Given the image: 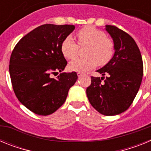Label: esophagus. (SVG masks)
Returning a JSON list of instances; mask_svg holds the SVG:
<instances>
[{
	"label": "esophagus",
	"mask_w": 151,
	"mask_h": 151,
	"mask_svg": "<svg viewBox=\"0 0 151 151\" xmlns=\"http://www.w3.org/2000/svg\"><path fill=\"white\" fill-rule=\"evenodd\" d=\"M77 75H78V77H80V76H82V73H77Z\"/></svg>",
	"instance_id": "34e87169"
}]
</instances>
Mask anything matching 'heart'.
Wrapping results in <instances>:
<instances>
[{"label":"heart","mask_w":151,"mask_h":151,"mask_svg":"<svg viewBox=\"0 0 151 151\" xmlns=\"http://www.w3.org/2000/svg\"><path fill=\"white\" fill-rule=\"evenodd\" d=\"M78 43L88 46L85 51L86 58H78L69 63L71 71L86 72L95 67L97 64L104 66L111 60L114 54V44L102 31L93 26L82 28L77 32ZM61 52L66 59H74L78 54V46L73 36L68 35L61 44Z\"/></svg>","instance_id":"b5f03b06"}]
</instances>
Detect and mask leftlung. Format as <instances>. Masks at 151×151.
I'll return each mask as SVG.
<instances>
[{
	"label": "left lung",
	"instance_id": "8db88e82",
	"mask_svg": "<svg viewBox=\"0 0 151 151\" xmlns=\"http://www.w3.org/2000/svg\"><path fill=\"white\" fill-rule=\"evenodd\" d=\"M105 30L113 39L115 52L112 59L97 70L102 77H91L86 94L97 112L115 116L132 104L142 81L143 61L138 45L129 34L110 25H106Z\"/></svg>",
	"mask_w": 151,
	"mask_h": 151
}]
</instances>
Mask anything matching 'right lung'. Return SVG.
<instances>
[{
    "instance_id": "add662e5",
    "label": "right lung",
    "mask_w": 151,
    "mask_h": 151,
    "mask_svg": "<svg viewBox=\"0 0 151 151\" xmlns=\"http://www.w3.org/2000/svg\"><path fill=\"white\" fill-rule=\"evenodd\" d=\"M74 29L73 25L45 24L21 38L12 52L9 71L13 91L35 114L47 116L58 110L76 82V72L62 73L67 62L60 49ZM58 71L57 79L50 76Z\"/></svg>"
}]
</instances>
